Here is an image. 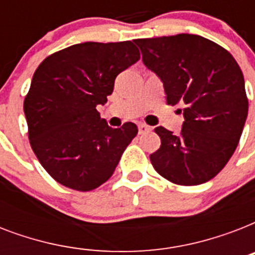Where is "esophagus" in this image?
<instances>
[{"instance_id": "1", "label": "esophagus", "mask_w": 255, "mask_h": 255, "mask_svg": "<svg viewBox=\"0 0 255 255\" xmlns=\"http://www.w3.org/2000/svg\"><path fill=\"white\" fill-rule=\"evenodd\" d=\"M151 129H152V128L149 127V126H147V124H144V123L139 124V133H140V135H143V133H147V132H149Z\"/></svg>"}]
</instances>
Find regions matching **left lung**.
I'll use <instances>...</instances> for the list:
<instances>
[{"label":"left lung","mask_w":255,"mask_h":255,"mask_svg":"<svg viewBox=\"0 0 255 255\" xmlns=\"http://www.w3.org/2000/svg\"><path fill=\"white\" fill-rule=\"evenodd\" d=\"M144 65L161 79L167 103H182L181 132L156 127L161 145L149 159L164 178L198 185L220 173L236 151L249 110L233 55L194 34L135 39ZM181 111V110H180Z\"/></svg>","instance_id":"8db88e82"}]
</instances>
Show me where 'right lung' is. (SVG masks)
<instances>
[{
    "mask_svg": "<svg viewBox=\"0 0 255 255\" xmlns=\"http://www.w3.org/2000/svg\"><path fill=\"white\" fill-rule=\"evenodd\" d=\"M140 59L131 41L85 42L43 59L23 102L30 145L46 172L62 185L88 192L111 177L136 124L108 127L96 111L115 78Z\"/></svg>",
    "mask_w": 255,
    "mask_h": 255,
    "instance_id": "add662e5",
    "label": "right lung"
}]
</instances>
